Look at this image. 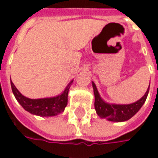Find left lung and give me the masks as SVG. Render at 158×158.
<instances>
[{"instance_id": "left-lung-1", "label": "left lung", "mask_w": 158, "mask_h": 158, "mask_svg": "<svg viewBox=\"0 0 158 158\" xmlns=\"http://www.w3.org/2000/svg\"><path fill=\"white\" fill-rule=\"evenodd\" d=\"M94 95H95V109L98 116L102 118H106L108 121L113 122H123L131 118L138 111L143 104L145 103L146 97L149 92V87L146 90V94L135 102L127 105H119V104H109L104 102L97 90L95 83L92 82Z\"/></svg>"}]
</instances>
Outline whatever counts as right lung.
Wrapping results in <instances>:
<instances>
[{
    "instance_id": "1",
    "label": "right lung",
    "mask_w": 158,
    "mask_h": 158,
    "mask_svg": "<svg viewBox=\"0 0 158 158\" xmlns=\"http://www.w3.org/2000/svg\"><path fill=\"white\" fill-rule=\"evenodd\" d=\"M73 80L66 87L63 92L55 97L41 98V99H29L23 96L11 81L12 92L19 104L29 113L34 115L41 117H52L62 113L68 104V95Z\"/></svg>"
}]
</instances>
